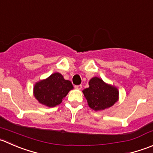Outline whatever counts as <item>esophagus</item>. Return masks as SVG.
<instances>
[{
  "instance_id": "esophagus-1",
  "label": "esophagus",
  "mask_w": 153,
  "mask_h": 153,
  "mask_svg": "<svg viewBox=\"0 0 153 153\" xmlns=\"http://www.w3.org/2000/svg\"><path fill=\"white\" fill-rule=\"evenodd\" d=\"M75 88L77 89V90H81L82 88V85H76L75 86Z\"/></svg>"
}]
</instances>
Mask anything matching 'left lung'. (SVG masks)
Returning a JSON list of instances; mask_svg holds the SVG:
<instances>
[{
	"mask_svg": "<svg viewBox=\"0 0 153 153\" xmlns=\"http://www.w3.org/2000/svg\"><path fill=\"white\" fill-rule=\"evenodd\" d=\"M88 88L83 90L89 107L94 111H102L114 105L119 99V91L114 86L106 84L94 77L89 81Z\"/></svg>",
	"mask_w": 153,
	"mask_h": 153,
	"instance_id": "obj_1",
	"label": "left lung"
}]
</instances>
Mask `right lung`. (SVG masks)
I'll return each mask as SVG.
<instances>
[{
    "mask_svg": "<svg viewBox=\"0 0 153 153\" xmlns=\"http://www.w3.org/2000/svg\"><path fill=\"white\" fill-rule=\"evenodd\" d=\"M72 89L71 81L65 80L59 72H55L46 79L36 83L33 95L39 103L52 108L60 105Z\"/></svg>",
    "mask_w": 153,
    "mask_h": 153,
    "instance_id": "right-lung-1",
    "label": "right lung"
}]
</instances>
